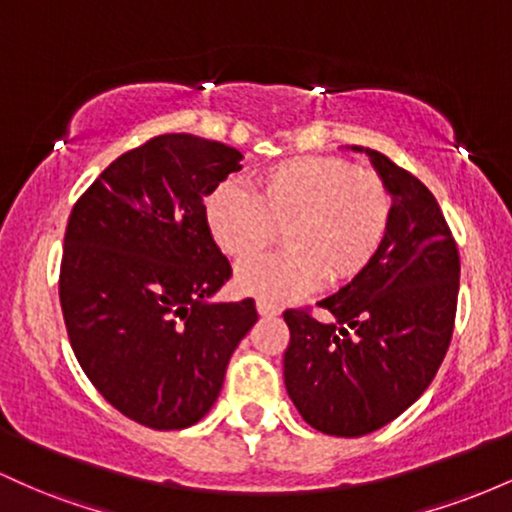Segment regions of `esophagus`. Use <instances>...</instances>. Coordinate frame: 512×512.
I'll return each instance as SVG.
<instances>
[{
  "instance_id": "obj_1",
  "label": "esophagus",
  "mask_w": 512,
  "mask_h": 512,
  "mask_svg": "<svg viewBox=\"0 0 512 512\" xmlns=\"http://www.w3.org/2000/svg\"><path fill=\"white\" fill-rule=\"evenodd\" d=\"M257 313L264 315V317H274V315L281 313V308L272 301H264V298H260V301H257Z\"/></svg>"
}]
</instances>
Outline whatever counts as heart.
<instances>
[{"label":"heart","instance_id":"b5f03b06","mask_svg":"<svg viewBox=\"0 0 512 512\" xmlns=\"http://www.w3.org/2000/svg\"><path fill=\"white\" fill-rule=\"evenodd\" d=\"M211 238L243 262L284 231L289 250L252 260L236 284L250 296L289 301L354 279L383 248L392 219V195L378 173L339 158H289L250 182V195L223 182L204 202Z\"/></svg>","mask_w":512,"mask_h":512}]
</instances>
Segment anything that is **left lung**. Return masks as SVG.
I'll use <instances>...</instances> for the list:
<instances>
[{
	"mask_svg": "<svg viewBox=\"0 0 512 512\" xmlns=\"http://www.w3.org/2000/svg\"><path fill=\"white\" fill-rule=\"evenodd\" d=\"M392 195L390 231L373 262L320 308L286 310L284 383L305 424L327 436L378 431L436 378L455 327L460 255L436 197L419 178L363 146Z\"/></svg>",
	"mask_w": 512,
	"mask_h": 512,
	"instance_id": "1",
	"label": "left lung"
}]
</instances>
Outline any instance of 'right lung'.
<instances>
[{"label":"right lung","mask_w":512,"mask_h":512,"mask_svg":"<svg viewBox=\"0 0 512 512\" xmlns=\"http://www.w3.org/2000/svg\"><path fill=\"white\" fill-rule=\"evenodd\" d=\"M240 161L226 144L161 134L110 163L69 216L60 303L76 361L117 411L156 431L204 419L257 322L252 298L214 301L231 264L204 216Z\"/></svg>","instance_id":"add662e5"}]
</instances>
